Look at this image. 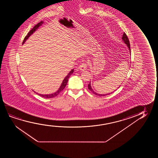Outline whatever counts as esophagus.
<instances>
[{"label":"esophagus","instance_id":"esophagus-1","mask_svg":"<svg viewBox=\"0 0 158 158\" xmlns=\"http://www.w3.org/2000/svg\"><path fill=\"white\" fill-rule=\"evenodd\" d=\"M87 64L85 63H82L79 67V70H80L81 71H84L85 70H86Z\"/></svg>","mask_w":158,"mask_h":158}]
</instances>
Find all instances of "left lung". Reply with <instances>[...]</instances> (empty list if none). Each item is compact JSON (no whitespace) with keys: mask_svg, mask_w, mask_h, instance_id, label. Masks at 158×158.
<instances>
[{"mask_svg":"<svg viewBox=\"0 0 158 158\" xmlns=\"http://www.w3.org/2000/svg\"><path fill=\"white\" fill-rule=\"evenodd\" d=\"M122 40H123V43L126 44V45L127 46V48H128V49L130 50V53H131V48H130V41H129V39L128 38V37L127 36V35H126L125 33H123V37H122ZM118 87V88H119ZM88 88H89V89L90 90V91L92 92V93L94 94H95V95H99L100 97H101V96H105V95H107V94H110V93H108V94H98V93H97V92H95L94 91H93V89L92 88V87H91V81L89 83V84H88Z\"/></svg>","mask_w":158,"mask_h":158,"instance_id":"8db88e82","label":"left lung"}]
</instances>
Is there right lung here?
Segmentation results:
<instances>
[{
    "instance_id": "obj_1",
    "label": "right lung",
    "mask_w": 158,
    "mask_h": 158,
    "mask_svg": "<svg viewBox=\"0 0 158 158\" xmlns=\"http://www.w3.org/2000/svg\"><path fill=\"white\" fill-rule=\"evenodd\" d=\"M44 22L43 21H42V22H40V23H39L38 24H37V25H35L34 27H33V28L30 30V31L28 33V34L27 35L26 37H25V38L24 39V41H23V44H24L25 43V42L26 41V40L28 39L29 37H30L31 35H32L33 33L35 32V31L37 30L38 28H39L40 26L42 25V24H43ZM74 69H72L71 71L69 72V73L67 74V76H66V77L64 78V79L63 80V82L61 83V84L60 86L59 87V89H58V91H56V92H54V93H52V94H39V93H37V92H35V93H37V94H38V95H40V96H41L42 97L45 98H54L55 97H56L57 95H58L59 93H60L61 91H63V89H64L65 86H66V85H67V81H68V80H69V77L71 76L72 73H73Z\"/></svg>"
}]
</instances>
